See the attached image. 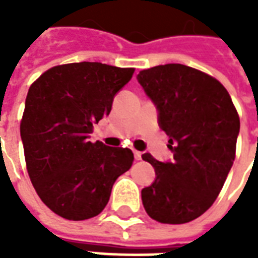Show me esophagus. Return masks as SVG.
<instances>
[{
  "label": "esophagus",
  "instance_id": "1",
  "mask_svg": "<svg viewBox=\"0 0 258 258\" xmlns=\"http://www.w3.org/2000/svg\"><path fill=\"white\" fill-rule=\"evenodd\" d=\"M141 156H142V153L138 151H134V157H135V160H141Z\"/></svg>",
  "mask_w": 258,
  "mask_h": 258
}]
</instances>
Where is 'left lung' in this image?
Wrapping results in <instances>:
<instances>
[{
    "label": "left lung",
    "mask_w": 258,
    "mask_h": 258,
    "mask_svg": "<svg viewBox=\"0 0 258 258\" xmlns=\"http://www.w3.org/2000/svg\"><path fill=\"white\" fill-rule=\"evenodd\" d=\"M138 81L159 109L174 153L171 163L142 155L156 171L155 182L142 189V203L162 224L189 222L210 209L232 167L240 128L236 107L218 80L185 64L141 70Z\"/></svg>",
    "instance_id": "8db88e82"
}]
</instances>
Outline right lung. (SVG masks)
Segmentation results:
<instances>
[{"label": "right lung", "instance_id": "right-lung-1", "mask_svg": "<svg viewBox=\"0 0 258 258\" xmlns=\"http://www.w3.org/2000/svg\"><path fill=\"white\" fill-rule=\"evenodd\" d=\"M134 68L99 62L58 64L30 85L20 121L27 173L51 210L72 221L98 216L114 181L134 162L127 148L91 142Z\"/></svg>", "mask_w": 258, "mask_h": 258}]
</instances>
